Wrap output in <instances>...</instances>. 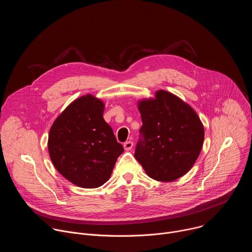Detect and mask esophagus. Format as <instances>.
<instances>
[{
  "instance_id": "obj_1",
  "label": "esophagus",
  "mask_w": 252,
  "mask_h": 252,
  "mask_svg": "<svg viewBox=\"0 0 252 252\" xmlns=\"http://www.w3.org/2000/svg\"><path fill=\"white\" fill-rule=\"evenodd\" d=\"M132 147H133V142L130 141V140L126 141V142L124 143V148H125L126 151H130V150L132 149Z\"/></svg>"
}]
</instances>
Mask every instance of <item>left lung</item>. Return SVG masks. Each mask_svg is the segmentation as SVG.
Returning a JSON list of instances; mask_svg holds the SVG:
<instances>
[{
  "label": "left lung",
  "mask_w": 252,
  "mask_h": 252,
  "mask_svg": "<svg viewBox=\"0 0 252 252\" xmlns=\"http://www.w3.org/2000/svg\"><path fill=\"white\" fill-rule=\"evenodd\" d=\"M142 126L134 158L155 181L169 183L185 175L197 159L203 126L192 107L176 95L158 91L138 102Z\"/></svg>",
  "instance_id": "left-lung-1"
}]
</instances>
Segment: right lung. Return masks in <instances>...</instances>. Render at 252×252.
<instances>
[{
  "instance_id": "right-lung-1",
  "label": "right lung",
  "mask_w": 252,
  "mask_h": 252,
  "mask_svg": "<svg viewBox=\"0 0 252 252\" xmlns=\"http://www.w3.org/2000/svg\"><path fill=\"white\" fill-rule=\"evenodd\" d=\"M103 102L92 94L71 102L53 124L48 148L57 170L84 189L109 181L124 147L103 118Z\"/></svg>"
}]
</instances>
